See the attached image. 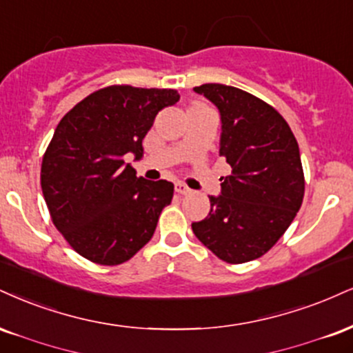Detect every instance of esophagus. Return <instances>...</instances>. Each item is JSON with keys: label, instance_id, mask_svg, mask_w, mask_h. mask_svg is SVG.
I'll list each match as a JSON object with an SVG mask.
<instances>
[{"label": "esophagus", "instance_id": "obj_1", "mask_svg": "<svg viewBox=\"0 0 353 353\" xmlns=\"http://www.w3.org/2000/svg\"><path fill=\"white\" fill-rule=\"evenodd\" d=\"M176 192L181 194V195H188V194L192 192V190H190L185 184H182V182H177V184H176Z\"/></svg>", "mask_w": 353, "mask_h": 353}]
</instances>
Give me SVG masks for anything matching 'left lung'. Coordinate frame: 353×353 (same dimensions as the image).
<instances>
[{
	"label": "left lung",
	"mask_w": 353,
	"mask_h": 353,
	"mask_svg": "<svg viewBox=\"0 0 353 353\" xmlns=\"http://www.w3.org/2000/svg\"><path fill=\"white\" fill-rule=\"evenodd\" d=\"M194 92L219 110V154L232 172L220 177V195H210L209 215L192 230L220 260H256L281 239L303 203L298 141L281 114L252 93L222 83Z\"/></svg>",
	"instance_id": "1"
}]
</instances>
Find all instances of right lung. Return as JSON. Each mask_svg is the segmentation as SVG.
<instances>
[{"instance_id":"1","label":"right lung","mask_w":353,"mask_h":353,"mask_svg":"<svg viewBox=\"0 0 353 353\" xmlns=\"http://www.w3.org/2000/svg\"><path fill=\"white\" fill-rule=\"evenodd\" d=\"M179 101L172 88L112 85L62 118L41 168L50 217L83 258L121 265L151 240L174 184L146 181L125 163L143 158V139L159 110Z\"/></svg>"}]
</instances>
